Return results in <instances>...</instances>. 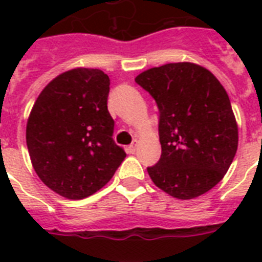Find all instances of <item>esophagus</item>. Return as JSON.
Returning a JSON list of instances; mask_svg holds the SVG:
<instances>
[{"label":"esophagus","mask_w":262,"mask_h":262,"mask_svg":"<svg viewBox=\"0 0 262 262\" xmlns=\"http://www.w3.org/2000/svg\"><path fill=\"white\" fill-rule=\"evenodd\" d=\"M136 148H137V141H135V143L130 144L129 147H126V152L127 154H135Z\"/></svg>","instance_id":"obj_1"}]
</instances>
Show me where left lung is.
Here are the masks:
<instances>
[{
  "label": "left lung",
  "instance_id": "8db88e82",
  "mask_svg": "<svg viewBox=\"0 0 262 262\" xmlns=\"http://www.w3.org/2000/svg\"><path fill=\"white\" fill-rule=\"evenodd\" d=\"M159 107L162 156L148 167L152 182L179 200L209 191L238 149V123L227 92L207 68L166 63L136 77Z\"/></svg>",
  "mask_w": 262,
  "mask_h": 262
}]
</instances>
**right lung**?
Instances as JSON below:
<instances>
[{
  "mask_svg": "<svg viewBox=\"0 0 262 262\" xmlns=\"http://www.w3.org/2000/svg\"><path fill=\"white\" fill-rule=\"evenodd\" d=\"M108 85L110 79L100 69L63 72L43 88L27 121V147L35 172L68 200L100 190L126 156L111 137Z\"/></svg>",
  "mask_w": 262,
  "mask_h": 262,
  "instance_id": "right-lung-1",
  "label": "right lung"
}]
</instances>
